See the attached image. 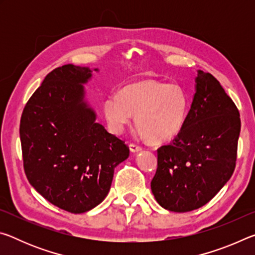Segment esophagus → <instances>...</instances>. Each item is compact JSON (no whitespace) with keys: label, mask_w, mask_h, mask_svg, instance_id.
Masks as SVG:
<instances>
[{"label":"esophagus","mask_w":255,"mask_h":255,"mask_svg":"<svg viewBox=\"0 0 255 255\" xmlns=\"http://www.w3.org/2000/svg\"><path fill=\"white\" fill-rule=\"evenodd\" d=\"M129 148H130L131 153H138V152H140L141 149H143L140 147V146H138L136 144H130V145H129Z\"/></svg>","instance_id":"1"}]
</instances>
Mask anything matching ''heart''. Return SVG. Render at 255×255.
Masks as SVG:
<instances>
[{
	"label": "heart",
	"instance_id": "1",
	"mask_svg": "<svg viewBox=\"0 0 255 255\" xmlns=\"http://www.w3.org/2000/svg\"><path fill=\"white\" fill-rule=\"evenodd\" d=\"M189 105L188 94L180 85L144 80L108 97L103 111L112 131L122 132L136 115L138 129L153 143H164L183 129Z\"/></svg>",
	"mask_w": 255,
	"mask_h": 255
}]
</instances>
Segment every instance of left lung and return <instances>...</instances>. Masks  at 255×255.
Returning <instances> with one entry per match:
<instances>
[{"label": "left lung", "mask_w": 255, "mask_h": 255, "mask_svg": "<svg viewBox=\"0 0 255 255\" xmlns=\"http://www.w3.org/2000/svg\"><path fill=\"white\" fill-rule=\"evenodd\" d=\"M240 131L235 103L210 73L198 71L183 129L157 149L150 189L158 205L185 213L213 199L234 172Z\"/></svg>", "instance_id": "obj_1"}]
</instances>
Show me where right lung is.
Instances as JSON below:
<instances>
[{
	"instance_id": "right-lung-1",
	"label": "right lung",
	"mask_w": 255,
	"mask_h": 255,
	"mask_svg": "<svg viewBox=\"0 0 255 255\" xmlns=\"http://www.w3.org/2000/svg\"><path fill=\"white\" fill-rule=\"evenodd\" d=\"M91 77L89 67L55 68L29 99L20 122L30 184L50 204L73 214L105 200L115 167L129 156L125 141L96 122V111L85 100L83 84Z\"/></svg>"
}]
</instances>
